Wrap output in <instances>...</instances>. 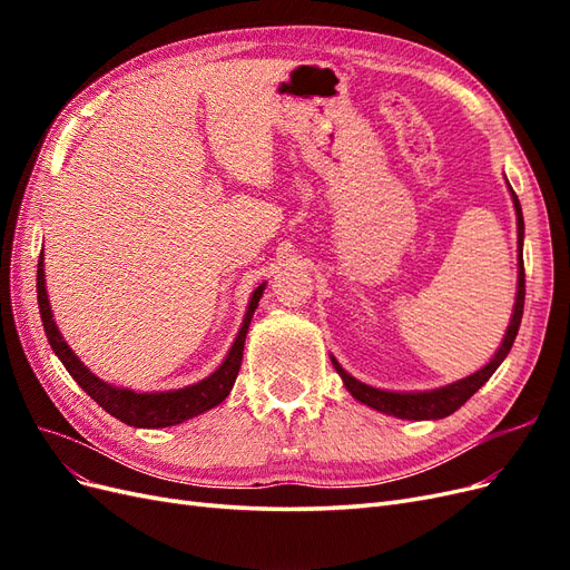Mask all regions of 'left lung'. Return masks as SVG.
Listing matches in <instances>:
<instances>
[{"mask_svg": "<svg viewBox=\"0 0 570 570\" xmlns=\"http://www.w3.org/2000/svg\"><path fill=\"white\" fill-rule=\"evenodd\" d=\"M509 189H511V185H509ZM511 199H513V209H515V223H519V292H515V304H513V314H511V323L507 327V335H504L502 344H499L497 354L490 358V364L482 366L473 375L463 377V381H456L452 385H444L438 390L387 392V390H377V387H371L366 383L356 381L354 375H350L337 364L335 356H331L344 387L352 392L354 400H358L361 404H366L375 411H383V413H387V416H394V419L438 421V419L450 416V413H454L459 406H463L482 385L490 381L492 373L499 368V364H502L513 347V340H515V335H519L521 318H523V304H525V268H523V230L525 228H523L521 202H519V197H515L513 189H511Z\"/></svg>", "mask_w": 570, "mask_h": 570, "instance_id": "8db88e82", "label": "left lung"}]
</instances>
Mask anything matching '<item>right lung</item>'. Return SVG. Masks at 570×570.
<instances>
[{
    "label": "right lung",
    "mask_w": 570,
    "mask_h": 570,
    "mask_svg": "<svg viewBox=\"0 0 570 570\" xmlns=\"http://www.w3.org/2000/svg\"><path fill=\"white\" fill-rule=\"evenodd\" d=\"M45 262L40 256L38 262V304H40V318L45 325V333L49 340V347L61 358L66 371L73 375V381L88 392L92 400L111 413L114 419L124 421L135 428H166V425H178L187 419L199 416V413L214 409L230 394L235 377L243 366V352H245V337L249 331L252 316L262 299L266 285H258L252 292V299L247 306V314L243 325H239V333L233 342L228 356L223 358V364L204 381L187 385L183 390H168V392H132L128 387H116L109 385L82 364V361L73 354V350L63 342L59 327L51 316V306L47 299V287H45Z\"/></svg>",
    "instance_id": "add662e5"
}]
</instances>
